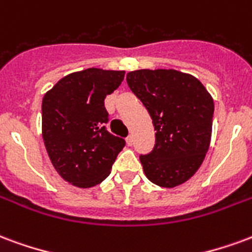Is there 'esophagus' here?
I'll return each instance as SVG.
<instances>
[{"mask_svg": "<svg viewBox=\"0 0 252 252\" xmlns=\"http://www.w3.org/2000/svg\"><path fill=\"white\" fill-rule=\"evenodd\" d=\"M126 142H127V145H133V144H134V137H133V134H128L127 138H126Z\"/></svg>", "mask_w": 252, "mask_h": 252, "instance_id": "34e87169", "label": "esophagus"}]
</instances>
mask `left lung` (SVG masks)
<instances>
[{
    "instance_id": "obj_1",
    "label": "left lung",
    "mask_w": 252,
    "mask_h": 252,
    "mask_svg": "<svg viewBox=\"0 0 252 252\" xmlns=\"http://www.w3.org/2000/svg\"><path fill=\"white\" fill-rule=\"evenodd\" d=\"M126 82L156 130L154 149L139 156L146 177L162 188L184 184L208 152L215 110L211 94L199 79L176 69H137Z\"/></svg>"
}]
</instances>
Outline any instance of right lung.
<instances>
[{
	"mask_svg": "<svg viewBox=\"0 0 252 252\" xmlns=\"http://www.w3.org/2000/svg\"><path fill=\"white\" fill-rule=\"evenodd\" d=\"M124 78L125 71L87 68L64 76L44 95V145L56 172L78 188L100 184L126 145L104 126V98Z\"/></svg>",
	"mask_w": 252,
	"mask_h": 252,
	"instance_id": "right-lung-1",
	"label": "right lung"
}]
</instances>
